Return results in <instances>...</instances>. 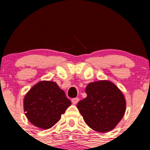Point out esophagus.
<instances>
[{"label":"esophagus","mask_w":150,"mask_h":150,"mask_svg":"<svg viewBox=\"0 0 150 150\" xmlns=\"http://www.w3.org/2000/svg\"><path fill=\"white\" fill-rule=\"evenodd\" d=\"M78 102H79V99H78V97L74 98V99H72V104H76Z\"/></svg>","instance_id":"1"}]
</instances>
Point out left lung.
<instances>
[{"instance_id": "1", "label": "left lung", "mask_w": 150, "mask_h": 150, "mask_svg": "<svg viewBox=\"0 0 150 150\" xmlns=\"http://www.w3.org/2000/svg\"><path fill=\"white\" fill-rule=\"evenodd\" d=\"M87 97L77 104L86 123L98 132H108L120 121L125 112V100L118 88L108 81L90 83Z\"/></svg>"}]
</instances>
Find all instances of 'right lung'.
Instances as JSON below:
<instances>
[{
	"mask_svg": "<svg viewBox=\"0 0 150 150\" xmlns=\"http://www.w3.org/2000/svg\"><path fill=\"white\" fill-rule=\"evenodd\" d=\"M70 104L64 91L52 81L35 84L24 99V110L29 121L43 129L54 126Z\"/></svg>",
	"mask_w": 150,
	"mask_h": 150,
	"instance_id": "1",
	"label": "right lung"
}]
</instances>
